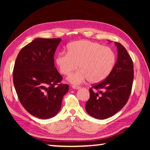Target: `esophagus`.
<instances>
[{
    "mask_svg": "<svg viewBox=\"0 0 150 150\" xmlns=\"http://www.w3.org/2000/svg\"><path fill=\"white\" fill-rule=\"evenodd\" d=\"M72 88H74V89H79L80 87H79V86H77V85H73Z\"/></svg>",
    "mask_w": 150,
    "mask_h": 150,
    "instance_id": "1",
    "label": "esophagus"
}]
</instances>
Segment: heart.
<instances>
[{
	"mask_svg": "<svg viewBox=\"0 0 150 150\" xmlns=\"http://www.w3.org/2000/svg\"><path fill=\"white\" fill-rule=\"evenodd\" d=\"M68 53L61 52L56 63L63 75H69L78 67L77 71L67 77L69 82L79 85L88 80L96 83L102 81L112 72L116 63V55L110 47L89 40H79L67 46Z\"/></svg>",
	"mask_w": 150,
	"mask_h": 150,
	"instance_id": "1",
	"label": "heart"
}]
</instances>
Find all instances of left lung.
Instances as JSON below:
<instances>
[{"label":"left lung","instance_id":"left-lung-1","mask_svg":"<svg viewBox=\"0 0 150 150\" xmlns=\"http://www.w3.org/2000/svg\"><path fill=\"white\" fill-rule=\"evenodd\" d=\"M115 44L118 50L115 67L105 80L90 88V98L85 105L87 112L96 119L108 118L120 110L132 87V60L122 45L118 42Z\"/></svg>","mask_w":150,"mask_h":150}]
</instances>
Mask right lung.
<instances>
[{
	"label": "right lung",
	"mask_w": 150,
	"mask_h": 150,
	"mask_svg": "<svg viewBox=\"0 0 150 150\" xmlns=\"http://www.w3.org/2000/svg\"><path fill=\"white\" fill-rule=\"evenodd\" d=\"M61 38H35L20 51L15 62L13 82L22 105L42 119L60 110L69 85L60 83L62 75L54 64V54Z\"/></svg>",
	"instance_id": "obj_1"
}]
</instances>
